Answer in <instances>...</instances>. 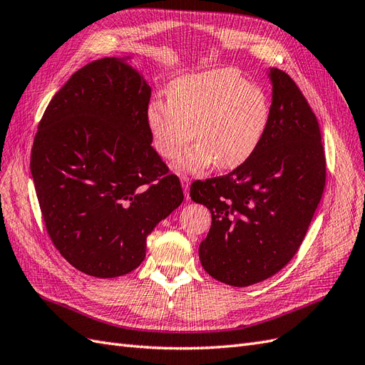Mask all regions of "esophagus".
<instances>
[{
  "label": "esophagus",
  "instance_id": "esophagus-1",
  "mask_svg": "<svg viewBox=\"0 0 365 365\" xmlns=\"http://www.w3.org/2000/svg\"><path fill=\"white\" fill-rule=\"evenodd\" d=\"M181 182H182V189H184V196L185 200H189V187H190V178L189 176H181Z\"/></svg>",
  "mask_w": 365,
  "mask_h": 365
}]
</instances>
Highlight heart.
Here are the masks:
<instances>
[{
	"label": "heart",
	"instance_id": "b5f03b06",
	"mask_svg": "<svg viewBox=\"0 0 365 365\" xmlns=\"http://www.w3.org/2000/svg\"><path fill=\"white\" fill-rule=\"evenodd\" d=\"M169 101L148 105L146 123L152 145L165 160H173L197 141L178 161L184 172L208 165L230 170L244 164L262 143L271 118L269 98L235 70H210L175 79Z\"/></svg>",
	"mask_w": 365,
	"mask_h": 365
}]
</instances>
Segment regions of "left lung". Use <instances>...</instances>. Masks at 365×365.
<instances>
[{
	"label": "left lung",
	"mask_w": 365,
	"mask_h": 365,
	"mask_svg": "<svg viewBox=\"0 0 365 365\" xmlns=\"http://www.w3.org/2000/svg\"><path fill=\"white\" fill-rule=\"evenodd\" d=\"M271 118L257 150L225 176L195 181L212 213L200 260L213 279L244 288L295 256L322 200L326 158L315 114L291 77L269 68Z\"/></svg>",
	"instance_id": "obj_1"
}]
</instances>
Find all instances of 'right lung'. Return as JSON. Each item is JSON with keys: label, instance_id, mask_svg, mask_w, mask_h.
Instances as JSON below:
<instances>
[{"label": "right lung", "instance_id": "1", "mask_svg": "<svg viewBox=\"0 0 365 365\" xmlns=\"http://www.w3.org/2000/svg\"><path fill=\"white\" fill-rule=\"evenodd\" d=\"M128 59H98L70 77L39 121L30 158L53 245L98 279L140 267L148 236L184 200L150 146V86Z\"/></svg>", "mask_w": 365, "mask_h": 365}]
</instances>
